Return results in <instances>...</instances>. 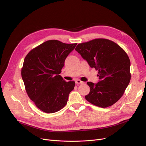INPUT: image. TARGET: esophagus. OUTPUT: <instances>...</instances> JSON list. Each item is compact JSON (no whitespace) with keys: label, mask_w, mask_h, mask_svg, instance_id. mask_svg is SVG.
<instances>
[{"label":"esophagus","mask_w":146,"mask_h":146,"mask_svg":"<svg viewBox=\"0 0 146 146\" xmlns=\"http://www.w3.org/2000/svg\"><path fill=\"white\" fill-rule=\"evenodd\" d=\"M75 82H76V84H78V85H80V84H83V83H84L83 82H82V81H81V80H79V79L76 80L75 81Z\"/></svg>","instance_id":"obj_1"}]
</instances>
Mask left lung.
I'll return each mask as SVG.
<instances>
[{
    "label": "left lung",
    "instance_id": "obj_1",
    "mask_svg": "<svg viewBox=\"0 0 146 146\" xmlns=\"http://www.w3.org/2000/svg\"><path fill=\"white\" fill-rule=\"evenodd\" d=\"M92 68L98 70L99 82H88L86 100L106 108L116 103L124 94L131 79L130 60L119 45L108 39L97 38L79 44L75 48Z\"/></svg>",
    "mask_w": 146,
    "mask_h": 146
}]
</instances>
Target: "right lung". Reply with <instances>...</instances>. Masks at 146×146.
I'll return each instance as SVG.
<instances>
[{"label":"right lung","mask_w":146,"mask_h":146,"mask_svg":"<svg viewBox=\"0 0 146 146\" xmlns=\"http://www.w3.org/2000/svg\"><path fill=\"white\" fill-rule=\"evenodd\" d=\"M76 45L48 40L31 50L24 59L21 75L26 92L37 108L45 113L64 108L74 89V81L66 82L60 74Z\"/></svg>","instance_id":"obj_1"}]
</instances>
